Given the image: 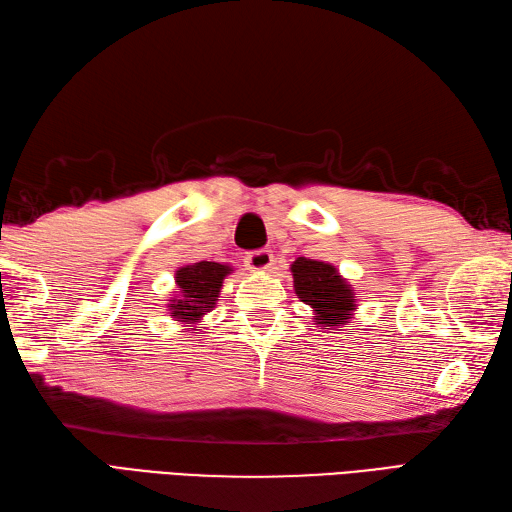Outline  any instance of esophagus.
Masks as SVG:
<instances>
[{"mask_svg": "<svg viewBox=\"0 0 512 512\" xmlns=\"http://www.w3.org/2000/svg\"><path fill=\"white\" fill-rule=\"evenodd\" d=\"M273 263H276V258H273L271 249H256V252L245 256V267L249 271H256V273L269 271L273 267Z\"/></svg>", "mask_w": 512, "mask_h": 512, "instance_id": "1", "label": "esophagus"}]
</instances>
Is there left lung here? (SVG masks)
Returning a JSON list of instances; mask_svg holds the SVG:
<instances>
[{
	"label": "left lung",
	"mask_w": 512,
	"mask_h": 512,
	"mask_svg": "<svg viewBox=\"0 0 512 512\" xmlns=\"http://www.w3.org/2000/svg\"><path fill=\"white\" fill-rule=\"evenodd\" d=\"M293 286L297 297L315 310L317 326L332 330V326H345L356 310L352 284L339 276L336 267L323 260L297 258L291 265Z\"/></svg>",
	"instance_id": "8db88e82"
}]
</instances>
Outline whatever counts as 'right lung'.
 Wrapping results in <instances>:
<instances>
[{"label": "right lung", "mask_w": 512, "mask_h": 512, "mask_svg": "<svg viewBox=\"0 0 512 512\" xmlns=\"http://www.w3.org/2000/svg\"><path fill=\"white\" fill-rule=\"evenodd\" d=\"M228 273H232V267L208 263V260L180 267L176 271V297H171L167 304L173 321H180L184 326H189V323L195 326L202 321V317L215 308Z\"/></svg>", "instance_id": "1"}]
</instances>
